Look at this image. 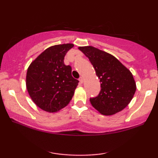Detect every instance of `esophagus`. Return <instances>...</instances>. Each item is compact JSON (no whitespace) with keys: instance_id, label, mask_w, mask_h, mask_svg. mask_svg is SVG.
Masks as SVG:
<instances>
[{"instance_id":"1","label":"esophagus","mask_w":158,"mask_h":158,"mask_svg":"<svg viewBox=\"0 0 158 158\" xmlns=\"http://www.w3.org/2000/svg\"><path fill=\"white\" fill-rule=\"evenodd\" d=\"M79 81H80V83H84V78L83 77H81V78L79 79Z\"/></svg>"}]
</instances>
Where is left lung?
Instances as JSON below:
<instances>
[{
  "mask_svg": "<svg viewBox=\"0 0 158 158\" xmlns=\"http://www.w3.org/2000/svg\"><path fill=\"white\" fill-rule=\"evenodd\" d=\"M78 49L88 57L100 80L101 91L98 96L90 98L91 105L105 116L122 111L130 103L137 88L130 70L114 56L96 47Z\"/></svg>",
  "mask_w": 158,
  "mask_h": 158,
  "instance_id": "left-lung-1",
  "label": "left lung"
}]
</instances>
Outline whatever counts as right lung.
Segmentation results:
<instances>
[{
  "label": "right lung",
  "instance_id": "add662e5",
  "mask_svg": "<svg viewBox=\"0 0 158 158\" xmlns=\"http://www.w3.org/2000/svg\"><path fill=\"white\" fill-rule=\"evenodd\" d=\"M73 44L49 47L30 64L26 85L33 102L49 113L57 112L70 103L78 85L72 76V68L64 57Z\"/></svg>",
  "mask_w": 158,
  "mask_h": 158
}]
</instances>
